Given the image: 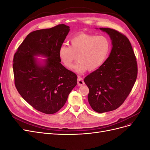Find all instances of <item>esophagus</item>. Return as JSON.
<instances>
[{
  "label": "esophagus",
  "mask_w": 150,
  "mask_h": 150,
  "mask_svg": "<svg viewBox=\"0 0 150 150\" xmlns=\"http://www.w3.org/2000/svg\"><path fill=\"white\" fill-rule=\"evenodd\" d=\"M84 84L85 83H84V81L83 79L81 78H78V85L79 86H81L84 85Z\"/></svg>",
  "instance_id": "obj_1"
}]
</instances>
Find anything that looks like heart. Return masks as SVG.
<instances>
[{"label":"heart","mask_w":150,"mask_h":150,"mask_svg":"<svg viewBox=\"0 0 150 150\" xmlns=\"http://www.w3.org/2000/svg\"><path fill=\"white\" fill-rule=\"evenodd\" d=\"M110 49V42L104 36L80 33L69 40V47L59 48L58 56L62 64L70 70L74 67L77 57L79 63L75 71L83 73L98 69L105 61Z\"/></svg>","instance_id":"heart-1"}]
</instances>
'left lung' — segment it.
<instances>
[{
  "label": "left lung",
  "instance_id": "8db88e82",
  "mask_svg": "<svg viewBox=\"0 0 150 150\" xmlns=\"http://www.w3.org/2000/svg\"><path fill=\"white\" fill-rule=\"evenodd\" d=\"M111 40L108 58L84 78L89 93L88 101L99 113L115 110L124 103L137 78L138 66L129 39L115 29L99 28Z\"/></svg>",
  "mask_w": 150,
  "mask_h": 150
}]
</instances>
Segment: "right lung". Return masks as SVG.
I'll return each mask as SVG.
<instances>
[{
    "mask_svg": "<svg viewBox=\"0 0 150 150\" xmlns=\"http://www.w3.org/2000/svg\"><path fill=\"white\" fill-rule=\"evenodd\" d=\"M69 27L59 24L29 34L13 59L15 86L25 101L45 114H54L64 105L78 83L76 74L61 64L58 51ZM36 56L46 57L42 61Z\"/></svg>",
    "mask_w": 150,
    "mask_h": 150,
    "instance_id": "add662e5",
    "label": "right lung"
}]
</instances>
